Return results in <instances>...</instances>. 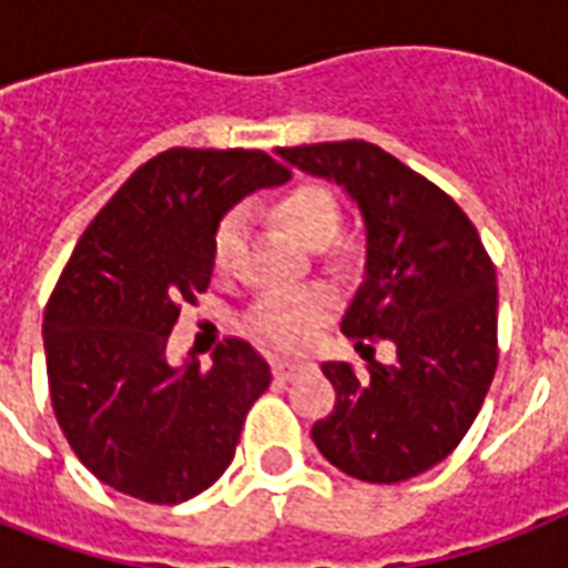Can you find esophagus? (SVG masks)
Segmentation results:
<instances>
[{"label": "esophagus", "instance_id": "1", "mask_svg": "<svg viewBox=\"0 0 568 568\" xmlns=\"http://www.w3.org/2000/svg\"><path fill=\"white\" fill-rule=\"evenodd\" d=\"M310 363H303V359H276L274 363V377L276 379H292L294 374L303 372Z\"/></svg>", "mask_w": 568, "mask_h": 568}]
</instances>
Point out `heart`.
Listing matches in <instances>:
<instances>
[{
  "instance_id": "b5f03b06",
  "label": "heart",
  "mask_w": 568,
  "mask_h": 568,
  "mask_svg": "<svg viewBox=\"0 0 568 568\" xmlns=\"http://www.w3.org/2000/svg\"><path fill=\"white\" fill-rule=\"evenodd\" d=\"M276 214L294 239L321 247L336 235L338 205L321 182H297L285 191L276 203ZM241 239V214L230 212L217 223L212 241L214 265L223 267L235 253ZM329 310V294L318 285H301V288H276L267 292L250 312V329L256 336L274 342V345H303L315 333L321 318Z\"/></svg>"
}]
</instances>
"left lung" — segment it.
<instances>
[{
	"mask_svg": "<svg viewBox=\"0 0 568 568\" xmlns=\"http://www.w3.org/2000/svg\"><path fill=\"white\" fill-rule=\"evenodd\" d=\"M276 155L342 185L365 223V274L342 318L365 372L321 365L336 406L315 422L312 439L356 480H409L457 448L495 377L493 262L445 191L368 141L283 146ZM368 337L392 341L396 363L365 357Z\"/></svg>",
	"mask_w": 568,
	"mask_h": 568,
	"instance_id": "left-lung-1",
	"label": "left lung"
}]
</instances>
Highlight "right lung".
Returning a JSON list of instances; mask_svg holds the SVG:
<instances>
[{
    "label": "right lung",
    "mask_w": 568,
    "mask_h": 568,
    "mask_svg": "<svg viewBox=\"0 0 568 568\" xmlns=\"http://www.w3.org/2000/svg\"><path fill=\"white\" fill-rule=\"evenodd\" d=\"M262 150L173 146L141 164L91 221L43 312L58 427L102 484L182 504L226 471L271 368L226 338L203 372L168 363L182 303L209 288L212 241L232 205L288 182Z\"/></svg>",
    "instance_id": "1"
}]
</instances>
